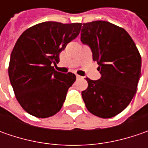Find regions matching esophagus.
I'll use <instances>...</instances> for the list:
<instances>
[{
	"label": "esophagus",
	"instance_id": "1",
	"mask_svg": "<svg viewBox=\"0 0 148 148\" xmlns=\"http://www.w3.org/2000/svg\"><path fill=\"white\" fill-rule=\"evenodd\" d=\"M76 77H77V79H81V78H82V76H79L78 74H76Z\"/></svg>",
	"mask_w": 148,
	"mask_h": 148
}]
</instances>
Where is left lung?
I'll return each mask as SVG.
<instances>
[{"instance_id": "left-lung-1", "label": "left lung", "mask_w": 148, "mask_h": 148, "mask_svg": "<svg viewBox=\"0 0 148 148\" xmlns=\"http://www.w3.org/2000/svg\"><path fill=\"white\" fill-rule=\"evenodd\" d=\"M81 40L91 49L101 74L99 80H86L82 92L89 112L109 119L121 113L136 94L142 59L128 32L110 22L96 20L83 24Z\"/></svg>"}]
</instances>
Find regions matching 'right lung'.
<instances>
[{
	"label": "right lung",
	"instance_id": "add662e5",
	"mask_svg": "<svg viewBox=\"0 0 148 148\" xmlns=\"http://www.w3.org/2000/svg\"><path fill=\"white\" fill-rule=\"evenodd\" d=\"M82 23L46 21L27 29L18 38L9 63L10 82L25 110L37 118H49L61 110L75 74L62 73L53 64L59 53L78 36Z\"/></svg>",
	"mask_w": 148,
	"mask_h": 148
}]
</instances>
